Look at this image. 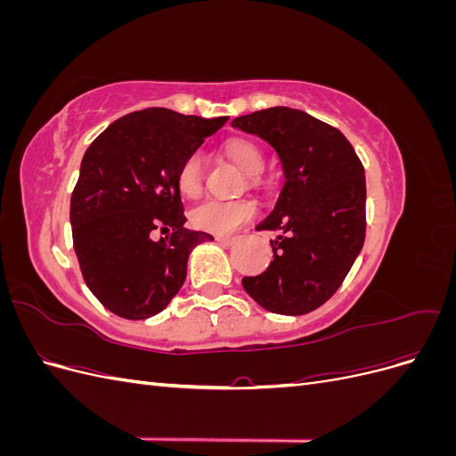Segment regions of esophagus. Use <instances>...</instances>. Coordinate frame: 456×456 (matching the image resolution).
<instances>
[{"label":"esophagus","instance_id":"esophagus-1","mask_svg":"<svg viewBox=\"0 0 456 456\" xmlns=\"http://www.w3.org/2000/svg\"><path fill=\"white\" fill-rule=\"evenodd\" d=\"M215 240H216L220 245H224V247H230V245L236 243V238H230V236H216Z\"/></svg>","mask_w":456,"mask_h":456}]
</instances>
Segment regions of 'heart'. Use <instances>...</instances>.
<instances>
[{"instance_id":"1","label":"heart","mask_w":456,"mask_h":456,"mask_svg":"<svg viewBox=\"0 0 456 456\" xmlns=\"http://www.w3.org/2000/svg\"><path fill=\"white\" fill-rule=\"evenodd\" d=\"M224 154L238 165L247 176H256L265 167V154L262 150L245 139H232L224 144ZM203 178V158L200 151H191L176 171V188L184 198H196L201 191ZM255 215V203L249 200L220 201L211 200L191 213V224L198 230L228 236L241 228L247 220Z\"/></svg>"}]
</instances>
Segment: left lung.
<instances>
[{"label": "left lung", "instance_id": "obj_1", "mask_svg": "<svg viewBox=\"0 0 456 456\" xmlns=\"http://www.w3.org/2000/svg\"><path fill=\"white\" fill-rule=\"evenodd\" d=\"M278 154L283 188L272 213L256 224L270 240L266 272L243 278L256 305L302 315L320 308L346 278L365 240V171L338 129L302 110L273 106L232 121Z\"/></svg>", "mask_w": 456, "mask_h": 456}]
</instances>
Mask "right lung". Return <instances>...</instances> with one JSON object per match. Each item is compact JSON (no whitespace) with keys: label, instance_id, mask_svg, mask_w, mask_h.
I'll use <instances>...</instances> for the list:
<instances>
[{"label":"right lung","instance_id":"add662e5","mask_svg":"<svg viewBox=\"0 0 456 456\" xmlns=\"http://www.w3.org/2000/svg\"><path fill=\"white\" fill-rule=\"evenodd\" d=\"M226 121L146 108L110 123L87 148L70 201L74 251L110 312L126 320L159 314L181 291L191 249L213 240L184 228L176 171ZM154 229L172 236L154 242Z\"/></svg>","mask_w":456,"mask_h":456}]
</instances>
